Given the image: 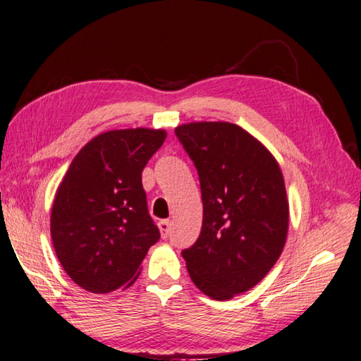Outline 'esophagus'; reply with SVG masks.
<instances>
[{
	"label": "esophagus",
	"mask_w": 361,
	"mask_h": 361,
	"mask_svg": "<svg viewBox=\"0 0 361 361\" xmlns=\"http://www.w3.org/2000/svg\"><path fill=\"white\" fill-rule=\"evenodd\" d=\"M159 231H161L162 239H167V235L170 232V221H169V219H162V221H159Z\"/></svg>",
	"instance_id": "1"
}]
</instances>
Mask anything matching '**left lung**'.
I'll list each match as a JSON object with an SVG mask.
<instances>
[{
	"label": "left lung",
	"instance_id": "1",
	"mask_svg": "<svg viewBox=\"0 0 361 361\" xmlns=\"http://www.w3.org/2000/svg\"><path fill=\"white\" fill-rule=\"evenodd\" d=\"M175 133L197 169L204 204L199 239L181 255L194 285L226 301L259 283L285 247L290 212L282 170L231 122H191Z\"/></svg>",
	"mask_w": 361,
	"mask_h": 361
}]
</instances>
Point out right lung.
Masks as SVG:
<instances>
[{"mask_svg":"<svg viewBox=\"0 0 361 361\" xmlns=\"http://www.w3.org/2000/svg\"><path fill=\"white\" fill-rule=\"evenodd\" d=\"M166 130L100 133L73 159L57 189L51 235L60 264L90 293L130 286L161 232L152 221L142 172Z\"/></svg>","mask_w":361,"mask_h":361,"instance_id":"add662e5","label":"right lung"}]
</instances>
